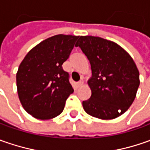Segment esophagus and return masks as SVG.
<instances>
[{
	"label": "esophagus",
	"mask_w": 150,
	"mask_h": 150,
	"mask_svg": "<svg viewBox=\"0 0 150 150\" xmlns=\"http://www.w3.org/2000/svg\"><path fill=\"white\" fill-rule=\"evenodd\" d=\"M78 87H83V86L84 85V82L83 81V80H80V81L78 83Z\"/></svg>",
	"instance_id": "1"
}]
</instances>
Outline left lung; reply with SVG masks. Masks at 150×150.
I'll use <instances>...</instances> for the list:
<instances>
[{"label": "left lung", "mask_w": 150, "mask_h": 150, "mask_svg": "<svg viewBox=\"0 0 150 150\" xmlns=\"http://www.w3.org/2000/svg\"><path fill=\"white\" fill-rule=\"evenodd\" d=\"M89 60L91 98L83 102L85 112L100 119H113L134 100L140 83L134 61L118 44L98 37L81 36L76 44Z\"/></svg>", "instance_id": "1"}]
</instances>
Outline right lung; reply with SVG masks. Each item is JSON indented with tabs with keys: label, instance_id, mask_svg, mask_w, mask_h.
I'll return each instance as SVG.
<instances>
[{
	"label": "right lung",
	"instance_id": "add662e5",
	"mask_svg": "<svg viewBox=\"0 0 150 150\" xmlns=\"http://www.w3.org/2000/svg\"><path fill=\"white\" fill-rule=\"evenodd\" d=\"M78 38L59 34L47 38L21 61L16 72L17 93L23 108L32 117L47 120L62 112L74 91L62 64Z\"/></svg>",
	"mask_w": 150,
	"mask_h": 150
}]
</instances>
